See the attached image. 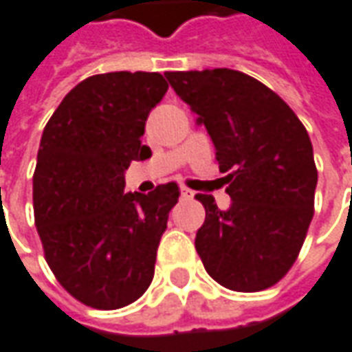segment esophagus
<instances>
[{"instance_id": "obj_1", "label": "esophagus", "mask_w": 352, "mask_h": 352, "mask_svg": "<svg viewBox=\"0 0 352 352\" xmlns=\"http://www.w3.org/2000/svg\"><path fill=\"white\" fill-rule=\"evenodd\" d=\"M180 195L184 197V199H193V192L192 190H188V188H182Z\"/></svg>"}]
</instances>
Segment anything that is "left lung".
<instances>
[{
    "instance_id": "obj_1",
    "label": "left lung",
    "mask_w": 352,
    "mask_h": 352,
    "mask_svg": "<svg viewBox=\"0 0 352 352\" xmlns=\"http://www.w3.org/2000/svg\"><path fill=\"white\" fill-rule=\"evenodd\" d=\"M214 145L232 204L221 211L197 193L205 223L195 250L205 271L230 291L258 292L296 261L314 217L318 170L308 131L279 94L234 69L166 72Z\"/></svg>"
}]
</instances>
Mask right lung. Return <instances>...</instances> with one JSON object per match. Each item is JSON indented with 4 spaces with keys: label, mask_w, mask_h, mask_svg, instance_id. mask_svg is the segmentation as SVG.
I'll return each instance as SVG.
<instances>
[{
    "label": "right lung",
    "mask_w": 352,
    "mask_h": 352,
    "mask_svg": "<svg viewBox=\"0 0 352 352\" xmlns=\"http://www.w3.org/2000/svg\"><path fill=\"white\" fill-rule=\"evenodd\" d=\"M168 82L160 73L93 75L65 94L40 139L32 178L34 223L44 258L65 291L98 310L147 291L176 182L124 193V172L151 157L141 145L148 112Z\"/></svg>",
    "instance_id": "1"
}]
</instances>
